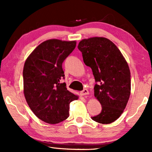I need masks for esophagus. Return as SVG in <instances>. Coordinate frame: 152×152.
<instances>
[{
    "mask_svg": "<svg viewBox=\"0 0 152 152\" xmlns=\"http://www.w3.org/2000/svg\"><path fill=\"white\" fill-rule=\"evenodd\" d=\"M88 91L87 90V89H84V90L80 92V95H88Z\"/></svg>",
    "mask_w": 152,
    "mask_h": 152,
    "instance_id": "1",
    "label": "esophagus"
}]
</instances>
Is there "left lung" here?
<instances>
[{
  "label": "left lung",
  "mask_w": 152,
  "mask_h": 152,
  "mask_svg": "<svg viewBox=\"0 0 152 152\" xmlns=\"http://www.w3.org/2000/svg\"><path fill=\"white\" fill-rule=\"evenodd\" d=\"M83 60L91 67L95 84L94 95L102 105L101 113L93 120L113 122L122 115L129 99L131 73L128 64L118 47L104 37H92L79 43Z\"/></svg>",
  "instance_id": "obj_1"
}]
</instances>
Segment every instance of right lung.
Listing matches in <instances>:
<instances>
[{
	"mask_svg": "<svg viewBox=\"0 0 152 152\" xmlns=\"http://www.w3.org/2000/svg\"><path fill=\"white\" fill-rule=\"evenodd\" d=\"M76 41L49 39L39 45L25 62L23 93L35 115L48 124L59 123L69 116L70 103L77 95L66 88L62 63L75 48Z\"/></svg>",
	"mask_w": 152,
	"mask_h": 152,
	"instance_id": "right-lung-1",
	"label": "right lung"
}]
</instances>
